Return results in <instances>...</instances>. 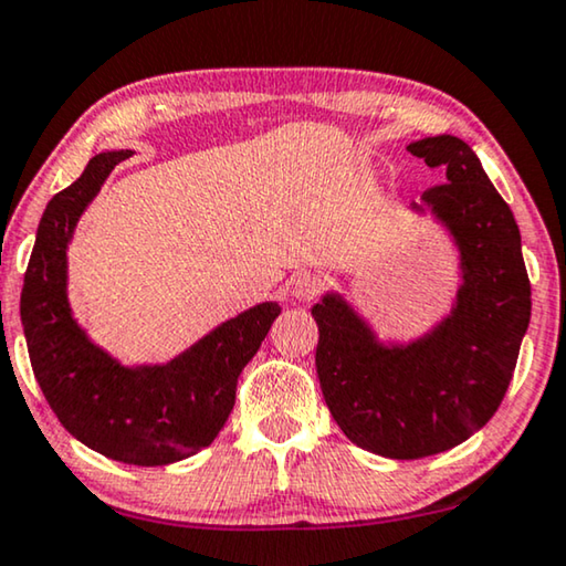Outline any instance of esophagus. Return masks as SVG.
I'll return each mask as SVG.
<instances>
[{"instance_id": "34e87169", "label": "esophagus", "mask_w": 566, "mask_h": 566, "mask_svg": "<svg viewBox=\"0 0 566 566\" xmlns=\"http://www.w3.org/2000/svg\"><path fill=\"white\" fill-rule=\"evenodd\" d=\"M290 290L294 300H315L317 294L325 290V280L319 276V272H302L297 276H292Z\"/></svg>"}]
</instances>
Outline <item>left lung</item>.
I'll list each match as a JSON object with an SVG mask.
<instances>
[{
  "mask_svg": "<svg viewBox=\"0 0 566 566\" xmlns=\"http://www.w3.org/2000/svg\"><path fill=\"white\" fill-rule=\"evenodd\" d=\"M407 149L444 170L424 202L454 235L465 269L452 315L421 340L386 348L335 294L312 307L327 409L353 444L391 460L452 450L491 421L531 317L516 218L475 151L450 134Z\"/></svg>",
  "mask_w": 566,
  "mask_h": 566,
  "instance_id": "left-lung-1",
  "label": "left lung"
}]
</instances>
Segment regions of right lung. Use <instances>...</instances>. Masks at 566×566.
I'll return each mask as SVG.
<instances>
[{
    "label": "right lung",
    "instance_id": "right-lung-1",
    "mask_svg": "<svg viewBox=\"0 0 566 566\" xmlns=\"http://www.w3.org/2000/svg\"><path fill=\"white\" fill-rule=\"evenodd\" d=\"M132 151H101L48 202L20 300L32 374L75 440L126 465H170L208 447L235 401L241 368L280 315L264 302L229 319L167 366L124 368L75 325L65 297V249L83 208Z\"/></svg>",
    "mask_w": 566,
    "mask_h": 566
}]
</instances>
